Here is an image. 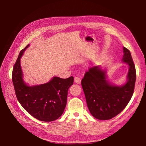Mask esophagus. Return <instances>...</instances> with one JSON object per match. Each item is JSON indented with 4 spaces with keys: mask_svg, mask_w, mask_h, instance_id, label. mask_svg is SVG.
Instances as JSON below:
<instances>
[{
    "mask_svg": "<svg viewBox=\"0 0 146 146\" xmlns=\"http://www.w3.org/2000/svg\"><path fill=\"white\" fill-rule=\"evenodd\" d=\"M74 81L76 83H77V84H80V83H81V79L79 77H75Z\"/></svg>",
    "mask_w": 146,
    "mask_h": 146,
    "instance_id": "esophagus-1",
    "label": "esophagus"
}]
</instances>
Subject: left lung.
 <instances>
[{
	"mask_svg": "<svg viewBox=\"0 0 146 146\" xmlns=\"http://www.w3.org/2000/svg\"><path fill=\"white\" fill-rule=\"evenodd\" d=\"M122 63L128 66L127 81L122 85L111 83L106 75L107 69L97 66L87 72L81 84L88 109L95 118L110 119L123 110L131 99L134 89L136 72L131 52L123 47Z\"/></svg>",
	"mask_w": 146,
	"mask_h": 146,
	"instance_id": "left-lung-1",
	"label": "left lung"
}]
</instances>
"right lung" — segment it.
I'll use <instances>...</instances> for the list:
<instances>
[{
	"mask_svg": "<svg viewBox=\"0 0 146 146\" xmlns=\"http://www.w3.org/2000/svg\"><path fill=\"white\" fill-rule=\"evenodd\" d=\"M22 50L12 72V82L15 94L20 104L37 119L50 122L56 120L63 114L67 104L68 90L73 85V76L61 79L54 76L49 82L29 86L23 78L21 58L27 48Z\"/></svg>",
	"mask_w": 146,
	"mask_h": 146,
	"instance_id": "obj_1",
	"label": "right lung"
}]
</instances>
